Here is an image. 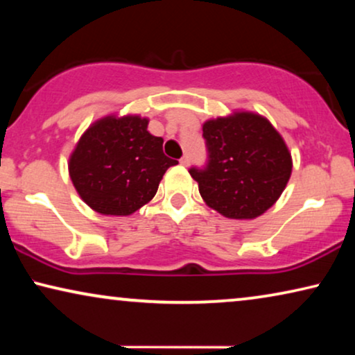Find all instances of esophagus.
Segmentation results:
<instances>
[{
    "label": "esophagus",
    "instance_id": "34e87169",
    "mask_svg": "<svg viewBox=\"0 0 355 355\" xmlns=\"http://www.w3.org/2000/svg\"><path fill=\"white\" fill-rule=\"evenodd\" d=\"M179 162H181L182 166H189V163H191V159H189L187 155H184V157H182L181 159H179Z\"/></svg>",
    "mask_w": 355,
    "mask_h": 355
}]
</instances>
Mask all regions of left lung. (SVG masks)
Returning <instances> with one entry per match:
<instances>
[{"instance_id": "left-lung-1", "label": "left lung", "mask_w": 355, "mask_h": 355, "mask_svg": "<svg viewBox=\"0 0 355 355\" xmlns=\"http://www.w3.org/2000/svg\"><path fill=\"white\" fill-rule=\"evenodd\" d=\"M203 139L207 163L189 173L208 207L227 218L250 220L278 200L293 162L268 121L254 113L207 121Z\"/></svg>"}]
</instances>
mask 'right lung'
<instances>
[{"label":"right lung","mask_w":355,"mask_h":355,"mask_svg":"<svg viewBox=\"0 0 355 355\" xmlns=\"http://www.w3.org/2000/svg\"><path fill=\"white\" fill-rule=\"evenodd\" d=\"M139 116L100 119L82 135L69 159L72 184L101 215H130L153 198L178 159L163 153V139Z\"/></svg>","instance_id":"add662e5"}]
</instances>
